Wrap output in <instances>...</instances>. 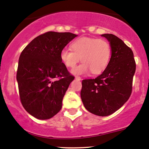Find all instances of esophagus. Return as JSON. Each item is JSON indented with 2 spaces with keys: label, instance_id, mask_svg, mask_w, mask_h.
Masks as SVG:
<instances>
[{
  "label": "esophagus",
  "instance_id": "34e87169",
  "mask_svg": "<svg viewBox=\"0 0 149 149\" xmlns=\"http://www.w3.org/2000/svg\"><path fill=\"white\" fill-rule=\"evenodd\" d=\"M75 78L76 79V80H81V78L80 76H76L75 77Z\"/></svg>",
  "mask_w": 149,
  "mask_h": 149
}]
</instances>
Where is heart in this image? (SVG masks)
I'll return each mask as SVG.
<instances>
[{"mask_svg":"<svg viewBox=\"0 0 149 149\" xmlns=\"http://www.w3.org/2000/svg\"><path fill=\"white\" fill-rule=\"evenodd\" d=\"M71 48L72 50L62 49L60 58L68 68H73L81 59L82 63L71 71L74 75L85 74L90 71L93 74L102 72L107 68L111 55L110 44L103 38L82 37L73 41Z\"/></svg>","mask_w":149,"mask_h":149,"instance_id":"obj_1","label":"heart"}]
</instances>
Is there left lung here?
Instances as JSON below:
<instances>
[{
    "label": "left lung",
    "mask_w": 149,
    "mask_h": 149,
    "mask_svg": "<svg viewBox=\"0 0 149 149\" xmlns=\"http://www.w3.org/2000/svg\"><path fill=\"white\" fill-rule=\"evenodd\" d=\"M106 38L111 48L107 68L95 79L82 82L80 96L86 109L98 116L113 113L129 100L135 72L133 53L121 39L111 33Z\"/></svg>",
    "instance_id": "8db88e82"
}]
</instances>
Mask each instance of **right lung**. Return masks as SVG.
<instances>
[{"label": "right lung", "mask_w": 149, "mask_h": 149, "mask_svg": "<svg viewBox=\"0 0 149 149\" xmlns=\"http://www.w3.org/2000/svg\"><path fill=\"white\" fill-rule=\"evenodd\" d=\"M76 36L70 32L49 31L35 38L20 54L16 74L20 101L37 119H50L61 111L74 76L62 63L60 54Z\"/></svg>", "instance_id": "obj_1"}]
</instances>
